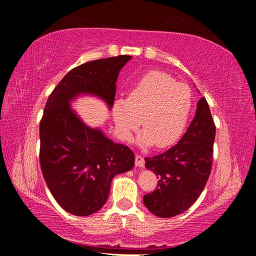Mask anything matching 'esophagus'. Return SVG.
<instances>
[{
	"label": "esophagus",
	"instance_id": "esophagus-1",
	"mask_svg": "<svg viewBox=\"0 0 256 256\" xmlns=\"http://www.w3.org/2000/svg\"><path fill=\"white\" fill-rule=\"evenodd\" d=\"M136 166L144 167V158L141 154H136Z\"/></svg>",
	"mask_w": 256,
	"mask_h": 256
}]
</instances>
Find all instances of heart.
Returning a JSON list of instances; mask_svg holds the SVG:
<instances>
[{"label":"heart","mask_w":256,"mask_h":256,"mask_svg":"<svg viewBox=\"0 0 256 256\" xmlns=\"http://www.w3.org/2000/svg\"><path fill=\"white\" fill-rule=\"evenodd\" d=\"M193 106L190 86L162 71H150L133 82L128 98L116 99L112 116L124 140L144 124L138 144L172 146L184 133Z\"/></svg>","instance_id":"b5f03b06"}]
</instances>
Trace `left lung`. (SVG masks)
Listing matches in <instances>:
<instances>
[{
	"instance_id": "1",
	"label": "left lung",
	"mask_w": 256,
	"mask_h": 256,
	"mask_svg": "<svg viewBox=\"0 0 256 256\" xmlns=\"http://www.w3.org/2000/svg\"><path fill=\"white\" fill-rule=\"evenodd\" d=\"M216 125L206 98L198 102L196 118L178 144L164 152L146 157V167L157 175L144 206L160 218L180 214L196 201L209 178L214 162Z\"/></svg>"
}]
</instances>
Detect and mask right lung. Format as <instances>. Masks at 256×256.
Masks as SVG:
<instances>
[{
  "instance_id": "1",
  "label": "right lung",
  "mask_w": 256,
  "mask_h": 256,
  "mask_svg": "<svg viewBox=\"0 0 256 256\" xmlns=\"http://www.w3.org/2000/svg\"><path fill=\"white\" fill-rule=\"evenodd\" d=\"M130 55L92 60L68 73L50 94L40 124L42 176L58 204L74 216L100 210L112 177L132 170L134 154L99 130L81 122L70 108L79 94H92L114 104L116 81Z\"/></svg>"
}]
</instances>
